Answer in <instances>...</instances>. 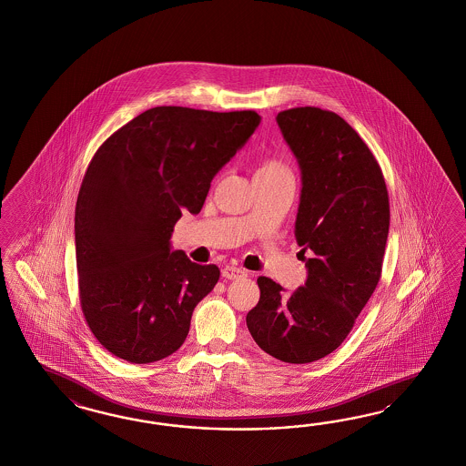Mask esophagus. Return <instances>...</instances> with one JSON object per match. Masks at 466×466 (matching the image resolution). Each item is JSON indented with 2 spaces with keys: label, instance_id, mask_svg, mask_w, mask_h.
Instances as JSON below:
<instances>
[{
  "label": "esophagus",
  "instance_id": "esophagus-1",
  "mask_svg": "<svg viewBox=\"0 0 466 466\" xmlns=\"http://www.w3.org/2000/svg\"><path fill=\"white\" fill-rule=\"evenodd\" d=\"M221 276H223L225 279L235 280L245 278V276H247V272H245V270H241L239 267L227 266L223 267Z\"/></svg>",
  "mask_w": 466,
  "mask_h": 466
}]
</instances>
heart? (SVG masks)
<instances>
[{"label": "heart", "mask_w": 466, "mask_h": 466, "mask_svg": "<svg viewBox=\"0 0 466 466\" xmlns=\"http://www.w3.org/2000/svg\"><path fill=\"white\" fill-rule=\"evenodd\" d=\"M253 177H258V178H293V172L286 163L270 158V160L262 161L257 167Z\"/></svg>", "instance_id": "b5f03b06"}]
</instances>
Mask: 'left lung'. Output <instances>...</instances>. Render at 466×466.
Listing matches in <instances>:
<instances>
[{
  "mask_svg": "<svg viewBox=\"0 0 466 466\" xmlns=\"http://www.w3.org/2000/svg\"><path fill=\"white\" fill-rule=\"evenodd\" d=\"M301 168L296 241L308 268L294 293L260 276V299L247 315L253 340L276 360L306 364L346 340L380 278L390 228L385 177L346 120L319 106L278 114ZM306 249L312 258L306 259Z\"/></svg>",
  "mask_w": 466,
  "mask_h": 466,
  "instance_id": "1",
  "label": "left lung"
}]
</instances>
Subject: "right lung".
Wrapping results in <instances>:
<instances>
[{"label":"right lung","instance_id":"add662e5","mask_svg":"<svg viewBox=\"0 0 466 466\" xmlns=\"http://www.w3.org/2000/svg\"><path fill=\"white\" fill-rule=\"evenodd\" d=\"M258 124L253 110L155 106L96 149L76 200V267L85 319L114 356L147 364L184 344L219 268L172 252L173 227L199 213Z\"/></svg>","mask_w":466,"mask_h":466}]
</instances>
